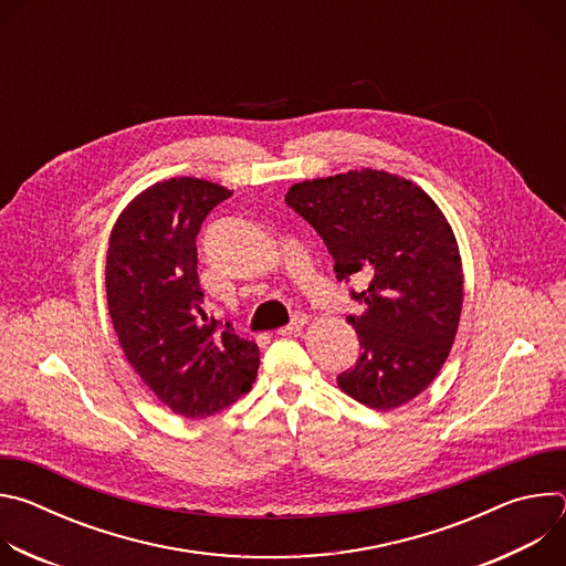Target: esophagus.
Listing matches in <instances>:
<instances>
[{
    "label": "esophagus",
    "instance_id": "obj_1",
    "mask_svg": "<svg viewBox=\"0 0 566 566\" xmlns=\"http://www.w3.org/2000/svg\"><path fill=\"white\" fill-rule=\"evenodd\" d=\"M304 327H306V315H304V313H297V315L293 317L291 325H286V327H282V329H277V336H293V334L302 332Z\"/></svg>",
    "mask_w": 566,
    "mask_h": 566
}]
</instances>
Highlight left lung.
Segmentation results:
<instances>
[{"label": "left lung", "mask_w": 566, "mask_h": 566, "mask_svg": "<svg viewBox=\"0 0 566 566\" xmlns=\"http://www.w3.org/2000/svg\"><path fill=\"white\" fill-rule=\"evenodd\" d=\"M284 201L325 241L336 277L365 282L349 315L360 358L338 387L371 410H394L441 371L461 317L463 271L454 232L417 184L385 170L302 181Z\"/></svg>", "instance_id": "1"}]
</instances>
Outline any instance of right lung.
Here are the masks:
<instances>
[{
  "mask_svg": "<svg viewBox=\"0 0 566 566\" xmlns=\"http://www.w3.org/2000/svg\"><path fill=\"white\" fill-rule=\"evenodd\" d=\"M232 192L177 177L143 190L109 234L105 286L112 325L127 363L175 415L203 419L244 396L260 349L203 308L197 234Z\"/></svg>",
  "mask_w": 566,
  "mask_h": 566,
  "instance_id": "add662e5",
  "label": "right lung"
}]
</instances>
